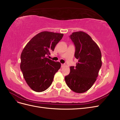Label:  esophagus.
Here are the masks:
<instances>
[{
  "label": "esophagus",
  "instance_id": "obj_1",
  "mask_svg": "<svg viewBox=\"0 0 120 120\" xmlns=\"http://www.w3.org/2000/svg\"><path fill=\"white\" fill-rule=\"evenodd\" d=\"M66 66V65L65 64H61V68H63V67H64L65 66Z\"/></svg>",
  "mask_w": 120,
  "mask_h": 120
}]
</instances>
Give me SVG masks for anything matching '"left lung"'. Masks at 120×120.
I'll return each instance as SVG.
<instances>
[{
    "label": "left lung",
    "instance_id": "obj_1",
    "mask_svg": "<svg viewBox=\"0 0 120 120\" xmlns=\"http://www.w3.org/2000/svg\"><path fill=\"white\" fill-rule=\"evenodd\" d=\"M70 37L75 46V57L78 62L75 67H70L65 80L71 90L82 93L96 81L102 66V54L98 45L86 33L73 32Z\"/></svg>",
    "mask_w": 120,
    "mask_h": 120
}]
</instances>
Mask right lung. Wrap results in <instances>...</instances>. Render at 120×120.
I'll list each match as a JSON object with an SVG mask.
<instances>
[{
	"mask_svg": "<svg viewBox=\"0 0 120 120\" xmlns=\"http://www.w3.org/2000/svg\"><path fill=\"white\" fill-rule=\"evenodd\" d=\"M63 34L42 31L34 36L21 54L20 69L27 84L33 91L41 92L51 85L61 63L47 58L54 51Z\"/></svg>",
	"mask_w": 120,
	"mask_h": 120,
	"instance_id": "1",
	"label": "right lung"
}]
</instances>
